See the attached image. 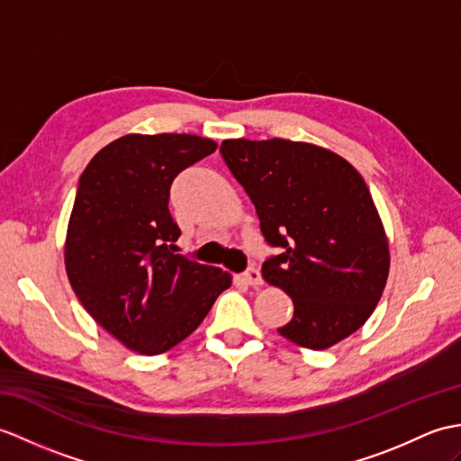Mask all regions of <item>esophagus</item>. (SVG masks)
I'll use <instances>...</instances> for the list:
<instances>
[{"instance_id": "34e87169", "label": "esophagus", "mask_w": 461, "mask_h": 461, "mask_svg": "<svg viewBox=\"0 0 461 461\" xmlns=\"http://www.w3.org/2000/svg\"><path fill=\"white\" fill-rule=\"evenodd\" d=\"M243 281L248 283L249 286H261L263 285V276L261 273L255 269V267H251V269H248L243 273Z\"/></svg>"}]
</instances>
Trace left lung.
I'll use <instances>...</instances> for the list:
<instances>
[{
    "label": "left lung",
    "instance_id": "8db88e82",
    "mask_svg": "<svg viewBox=\"0 0 461 461\" xmlns=\"http://www.w3.org/2000/svg\"><path fill=\"white\" fill-rule=\"evenodd\" d=\"M220 153L281 253L263 279L293 298L279 334L328 349L357 331L375 310L389 276V240L366 180L344 157L288 139H226Z\"/></svg>",
    "mask_w": 461,
    "mask_h": 461
}]
</instances>
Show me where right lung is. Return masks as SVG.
Listing matches in <instances>:
<instances>
[{
  "mask_svg": "<svg viewBox=\"0 0 461 461\" xmlns=\"http://www.w3.org/2000/svg\"><path fill=\"white\" fill-rule=\"evenodd\" d=\"M218 143L188 133H130L84 168L64 243L82 306L122 344L158 356L180 344L231 286V275L173 253L170 185Z\"/></svg>",
  "mask_w": 461,
  "mask_h": 461,
  "instance_id": "add662e5",
  "label": "right lung"
}]
</instances>
